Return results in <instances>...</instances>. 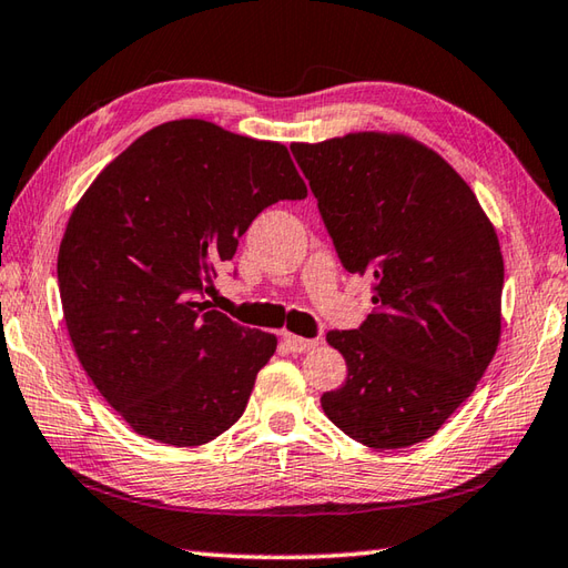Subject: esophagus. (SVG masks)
Here are the masks:
<instances>
[{"label": "esophagus", "mask_w": 568, "mask_h": 568, "mask_svg": "<svg viewBox=\"0 0 568 568\" xmlns=\"http://www.w3.org/2000/svg\"><path fill=\"white\" fill-rule=\"evenodd\" d=\"M283 342L293 354H305L310 349H315L320 344L317 339H305V337H297V335H283Z\"/></svg>", "instance_id": "34e87169"}]
</instances>
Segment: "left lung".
Masks as SVG:
<instances>
[{
  "label": "left lung",
  "instance_id": "1",
  "mask_svg": "<svg viewBox=\"0 0 568 568\" xmlns=\"http://www.w3.org/2000/svg\"><path fill=\"white\" fill-rule=\"evenodd\" d=\"M291 150L344 271L374 281V315L327 332L347 382L322 394V408L364 446H414L446 424L495 357L497 233L463 176L416 140L354 132Z\"/></svg>",
  "mask_w": 568,
  "mask_h": 568
}]
</instances>
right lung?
<instances>
[{"label":"right lung","mask_w":568,"mask_h":568,"mask_svg":"<svg viewBox=\"0 0 568 568\" xmlns=\"http://www.w3.org/2000/svg\"><path fill=\"white\" fill-rule=\"evenodd\" d=\"M305 196L283 144L206 120L164 122L98 174L63 233L59 293L78 359L132 430L189 448L241 418L277 339L204 295L263 209Z\"/></svg>","instance_id":"right-lung-1"}]
</instances>
